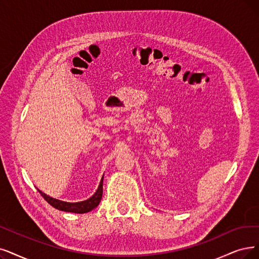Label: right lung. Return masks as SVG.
<instances>
[{"mask_svg":"<svg viewBox=\"0 0 259 259\" xmlns=\"http://www.w3.org/2000/svg\"><path fill=\"white\" fill-rule=\"evenodd\" d=\"M38 191L50 205H52L54 208H56L58 210L68 211V212H75V213H86V212L91 211L92 209H95L101 202L102 195H103V178L100 182V185H99L98 190L96 191V193L88 200L77 202V203H69V202L60 201V200H57L54 198H51V196L47 195L46 193L40 191L39 189H38Z\"/></svg>","mask_w":259,"mask_h":259,"instance_id":"obj_1","label":"right lung"}]
</instances>
